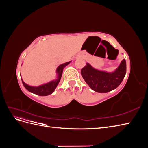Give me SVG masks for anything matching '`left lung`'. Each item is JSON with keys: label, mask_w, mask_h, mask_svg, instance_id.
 <instances>
[{"label": "left lung", "mask_w": 148, "mask_h": 148, "mask_svg": "<svg viewBox=\"0 0 148 148\" xmlns=\"http://www.w3.org/2000/svg\"><path fill=\"white\" fill-rule=\"evenodd\" d=\"M126 71V61L123 59L114 72L108 73L98 70L87 63L81 70V74L92 90L105 93L114 90L119 86L123 81Z\"/></svg>", "instance_id": "1"}]
</instances>
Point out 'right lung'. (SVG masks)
<instances>
[{
	"label": "right lung",
	"mask_w": 148,
	"mask_h": 148,
	"mask_svg": "<svg viewBox=\"0 0 148 148\" xmlns=\"http://www.w3.org/2000/svg\"><path fill=\"white\" fill-rule=\"evenodd\" d=\"M70 63V62H66V63L62 64L58 66L57 69V78L56 80H53L52 82H49L47 83L44 84L39 86L37 87L29 86L27 84H26L23 80L21 79L22 83H23V86L25 88L27 89V90L31 92L34 93L35 95H37L39 96H47L52 94L56 89L57 86L59 84L60 80L62 77V72H63V70L65 67L68 65Z\"/></svg>",
	"instance_id": "1"
}]
</instances>
